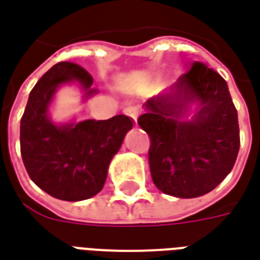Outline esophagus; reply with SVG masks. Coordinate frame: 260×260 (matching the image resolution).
Returning a JSON list of instances; mask_svg holds the SVG:
<instances>
[{"instance_id":"esophagus-1","label":"esophagus","mask_w":260,"mask_h":260,"mask_svg":"<svg viewBox=\"0 0 260 260\" xmlns=\"http://www.w3.org/2000/svg\"><path fill=\"white\" fill-rule=\"evenodd\" d=\"M124 113L128 115V117H131V118L135 121L136 124V118H138V115H139V111L136 110L135 107H126L124 108Z\"/></svg>"}]
</instances>
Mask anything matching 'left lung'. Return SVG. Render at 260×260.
I'll list each match as a JSON object with an SVG mask.
<instances>
[{"label": "left lung", "mask_w": 260, "mask_h": 260, "mask_svg": "<svg viewBox=\"0 0 260 260\" xmlns=\"http://www.w3.org/2000/svg\"><path fill=\"white\" fill-rule=\"evenodd\" d=\"M191 105L196 114L182 120ZM138 124L150 139L153 182L164 193L198 198L230 174L240 150L238 114L227 82L193 62L171 91L149 99Z\"/></svg>", "instance_id": "8db88e82"}]
</instances>
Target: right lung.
<instances>
[{
  "instance_id": "right-lung-1",
  "label": "right lung",
  "mask_w": 260,
  "mask_h": 260,
  "mask_svg": "<svg viewBox=\"0 0 260 260\" xmlns=\"http://www.w3.org/2000/svg\"><path fill=\"white\" fill-rule=\"evenodd\" d=\"M79 82L93 94L91 75L74 62H58L39 79L20 119V154L30 180L48 195L68 202L85 201L102 191L108 164L134 126L124 114L110 119H86L55 125L48 106L57 87Z\"/></svg>"
}]
</instances>
